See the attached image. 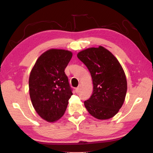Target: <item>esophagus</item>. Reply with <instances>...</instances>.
<instances>
[{"label": "esophagus", "mask_w": 153, "mask_h": 153, "mask_svg": "<svg viewBox=\"0 0 153 153\" xmlns=\"http://www.w3.org/2000/svg\"><path fill=\"white\" fill-rule=\"evenodd\" d=\"M80 89H81V85H79V86L76 89V93H79V91H80Z\"/></svg>", "instance_id": "esophagus-1"}]
</instances>
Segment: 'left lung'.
I'll return each mask as SVG.
<instances>
[{
	"mask_svg": "<svg viewBox=\"0 0 153 153\" xmlns=\"http://www.w3.org/2000/svg\"><path fill=\"white\" fill-rule=\"evenodd\" d=\"M77 56L88 69L92 79L93 92L84 101L85 107L98 120L114 117L122 107L128 88L120 62L101 46L85 49Z\"/></svg>",
	"mask_w": 153,
	"mask_h": 153,
	"instance_id": "8db88e82",
	"label": "left lung"
}]
</instances>
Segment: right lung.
<instances>
[{
	"instance_id": "add662e5",
	"label": "right lung",
	"mask_w": 153,
	"mask_h": 153,
	"mask_svg": "<svg viewBox=\"0 0 153 153\" xmlns=\"http://www.w3.org/2000/svg\"><path fill=\"white\" fill-rule=\"evenodd\" d=\"M73 54L52 48L41 55L29 77L30 99L36 113L48 122H55L64 115L73 94L65 69Z\"/></svg>"
}]
</instances>
